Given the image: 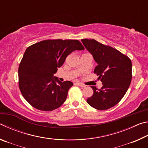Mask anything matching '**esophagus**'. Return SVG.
I'll return each mask as SVG.
<instances>
[{
    "label": "esophagus",
    "mask_w": 148,
    "mask_h": 148,
    "mask_svg": "<svg viewBox=\"0 0 148 148\" xmlns=\"http://www.w3.org/2000/svg\"><path fill=\"white\" fill-rule=\"evenodd\" d=\"M76 84L77 85V86H79V87H86V85H84V84L81 83V82H76Z\"/></svg>",
    "instance_id": "34e87169"
}]
</instances>
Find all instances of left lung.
Segmentation results:
<instances>
[{
	"mask_svg": "<svg viewBox=\"0 0 148 148\" xmlns=\"http://www.w3.org/2000/svg\"><path fill=\"white\" fill-rule=\"evenodd\" d=\"M97 66L94 70L102 87L91 86L93 94L87 102L94 108L104 110L114 106L126 93L132 79V62L128 57L94 39L81 40Z\"/></svg>",
	"mask_w": 148,
	"mask_h": 148,
	"instance_id": "obj_1",
	"label": "left lung"
}]
</instances>
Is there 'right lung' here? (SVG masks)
<instances>
[{
  "label": "right lung",
  "instance_id": "add662e5",
  "mask_svg": "<svg viewBox=\"0 0 148 148\" xmlns=\"http://www.w3.org/2000/svg\"><path fill=\"white\" fill-rule=\"evenodd\" d=\"M84 49L77 40H46L27 47L18 70L19 87L25 99L42 111L61 106L73 83L61 82L54 74L70 53Z\"/></svg>",
  "mask_w": 148,
  "mask_h": 148
}]
</instances>
